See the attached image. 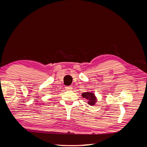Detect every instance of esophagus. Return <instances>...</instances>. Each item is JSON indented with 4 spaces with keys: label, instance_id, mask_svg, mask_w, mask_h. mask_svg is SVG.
<instances>
[{
    "label": "esophagus",
    "instance_id": "obj_1",
    "mask_svg": "<svg viewBox=\"0 0 147 147\" xmlns=\"http://www.w3.org/2000/svg\"><path fill=\"white\" fill-rule=\"evenodd\" d=\"M65 88H66V90H72V86H66Z\"/></svg>",
    "mask_w": 147,
    "mask_h": 147
}]
</instances>
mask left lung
<instances>
[{
  "label": "left lung",
  "mask_w": 147,
  "mask_h": 147,
  "mask_svg": "<svg viewBox=\"0 0 147 147\" xmlns=\"http://www.w3.org/2000/svg\"><path fill=\"white\" fill-rule=\"evenodd\" d=\"M82 97L88 100V104L91 106L94 105L97 100L96 97L94 93L92 92H85L82 94Z\"/></svg>",
  "instance_id": "8db88e82"
}]
</instances>
